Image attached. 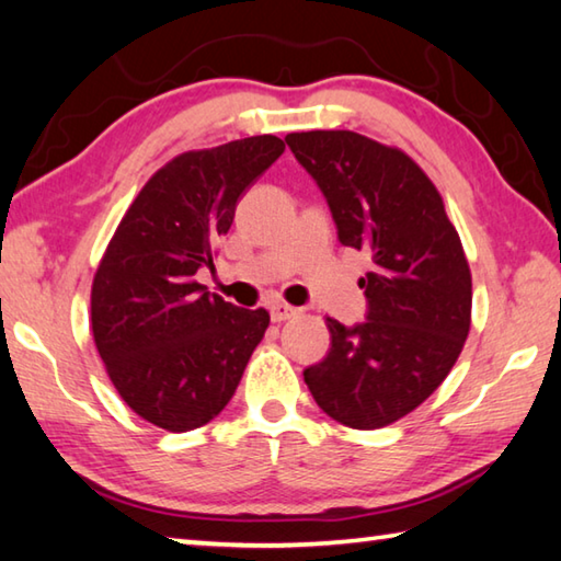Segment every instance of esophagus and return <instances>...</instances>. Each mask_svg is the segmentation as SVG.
<instances>
[{
  "label": "esophagus",
  "instance_id": "34e87169",
  "mask_svg": "<svg viewBox=\"0 0 561 561\" xmlns=\"http://www.w3.org/2000/svg\"><path fill=\"white\" fill-rule=\"evenodd\" d=\"M299 314V309H294V307H289V304H284V301H272L270 304V317H272V321H287V319H291V317H297Z\"/></svg>",
  "mask_w": 561,
  "mask_h": 561
}]
</instances>
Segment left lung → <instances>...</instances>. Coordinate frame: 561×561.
<instances>
[{"instance_id":"obj_1","label":"left lung","mask_w":561,"mask_h":561,"mask_svg":"<svg viewBox=\"0 0 561 561\" xmlns=\"http://www.w3.org/2000/svg\"><path fill=\"white\" fill-rule=\"evenodd\" d=\"M339 242L371 254L358 279L366 321L327 319L331 348L304 371L317 405L356 431L396 423L438 388L470 331L472 279L428 175L398 148L354 130L289 133Z\"/></svg>"}]
</instances>
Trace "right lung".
Instances as JSON below:
<instances>
[{"label":"right lung","instance_id":"obj_1","mask_svg":"<svg viewBox=\"0 0 561 561\" xmlns=\"http://www.w3.org/2000/svg\"><path fill=\"white\" fill-rule=\"evenodd\" d=\"M284 153L277 136L190 150L148 180L128 207L91 289L93 341L123 401L170 433L210 423L230 403L270 327L207 291L240 195Z\"/></svg>","mask_w":561,"mask_h":561}]
</instances>
